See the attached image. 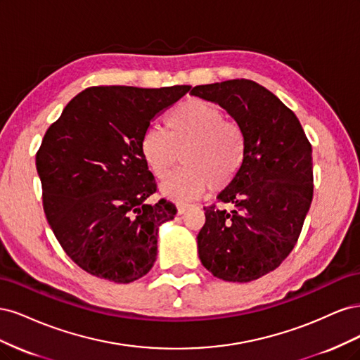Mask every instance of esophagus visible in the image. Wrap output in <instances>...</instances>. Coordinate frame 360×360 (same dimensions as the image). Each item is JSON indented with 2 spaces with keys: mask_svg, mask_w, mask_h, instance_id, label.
I'll return each mask as SVG.
<instances>
[{
  "mask_svg": "<svg viewBox=\"0 0 360 360\" xmlns=\"http://www.w3.org/2000/svg\"><path fill=\"white\" fill-rule=\"evenodd\" d=\"M191 207V204H188V202H179L177 204V213L179 214H183L184 212H186L188 209Z\"/></svg>",
  "mask_w": 360,
  "mask_h": 360,
  "instance_id": "obj_1",
  "label": "esophagus"
}]
</instances>
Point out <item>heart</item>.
<instances>
[{"label": "heart", "mask_w": 360, "mask_h": 360, "mask_svg": "<svg viewBox=\"0 0 360 360\" xmlns=\"http://www.w3.org/2000/svg\"><path fill=\"white\" fill-rule=\"evenodd\" d=\"M167 132L147 127L139 138V153L158 180H165L179 163L184 168L163 184L176 200L197 197L210 188L226 189L242 172L246 160V135L242 126L225 118L219 106L202 99L180 103L165 120Z\"/></svg>", "instance_id": "obj_1"}]
</instances>
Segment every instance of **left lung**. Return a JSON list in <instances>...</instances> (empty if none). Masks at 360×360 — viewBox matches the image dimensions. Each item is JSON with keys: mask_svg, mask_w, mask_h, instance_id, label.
<instances>
[{"mask_svg": "<svg viewBox=\"0 0 360 360\" xmlns=\"http://www.w3.org/2000/svg\"><path fill=\"white\" fill-rule=\"evenodd\" d=\"M191 94L222 106L246 135L243 169L217 195L234 209L204 207L200 259L219 279H258L297 243L314 193L311 143L296 114L254 81L197 85Z\"/></svg>", "mask_w": 360, "mask_h": 360, "instance_id": "8db88e82", "label": "left lung"}]
</instances>
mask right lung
<instances>
[{
  "mask_svg": "<svg viewBox=\"0 0 360 360\" xmlns=\"http://www.w3.org/2000/svg\"><path fill=\"white\" fill-rule=\"evenodd\" d=\"M191 85L89 86L63 110L36 153L46 219L75 264L118 284L147 275L158 257V228L176 205L158 192L139 138L159 111Z\"/></svg>",
  "mask_w": 360,
  "mask_h": 360,
  "instance_id": "add662e5",
  "label": "right lung"
}]
</instances>
